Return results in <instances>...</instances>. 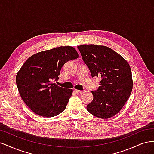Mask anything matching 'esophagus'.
I'll use <instances>...</instances> for the list:
<instances>
[{
	"label": "esophagus",
	"mask_w": 154,
	"mask_h": 154,
	"mask_svg": "<svg viewBox=\"0 0 154 154\" xmlns=\"http://www.w3.org/2000/svg\"><path fill=\"white\" fill-rule=\"evenodd\" d=\"M74 91H75L76 93H77V94H81V93H82V91H80V90H77V89H75L74 90Z\"/></svg>",
	"instance_id": "esophagus-1"
}]
</instances>
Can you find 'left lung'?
<instances>
[{
	"label": "left lung",
	"mask_w": 154,
	"mask_h": 154,
	"mask_svg": "<svg viewBox=\"0 0 154 154\" xmlns=\"http://www.w3.org/2000/svg\"><path fill=\"white\" fill-rule=\"evenodd\" d=\"M78 49L91 76L101 78L98 88L91 91L93 100L87 105V111L99 118L112 117L123 108L132 90L128 63L106 46L84 44Z\"/></svg>",
	"instance_id": "1"
}]
</instances>
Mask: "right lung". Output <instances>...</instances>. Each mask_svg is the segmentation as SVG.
<instances>
[{
    "label": "right lung",
    "mask_w": 154,
    "mask_h": 154,
    "mask_svg": "<svg viewBox=\"0 0 154 154\" xmlns=\"http://www.w3.org/2000/svg\"><path fill=\"white\" fill-rule=\"evenodd\" d=\"M71 46L41 51L32 55L18 72L16 83L23 101L37 115L51 118L66 109L72 89L59 87L58 80L63 65L78 58Z\"/></svg>",
    "instance_id": "right-lung-1"
}]
</instances>
